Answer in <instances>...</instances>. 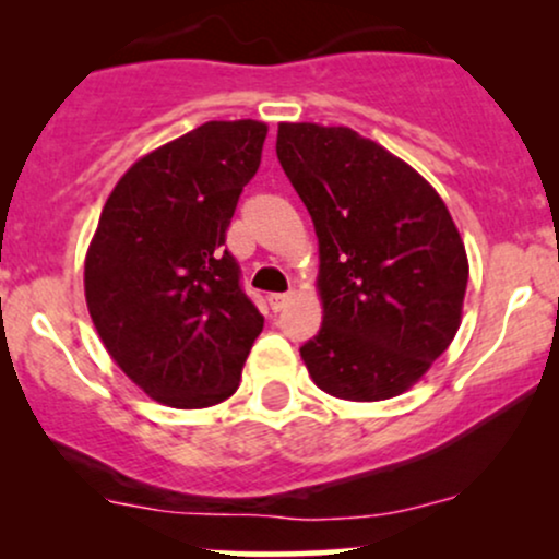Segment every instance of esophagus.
Segmentation results:
<instances>
[{"instance_id": "34e87169", "label": "esophagus", "mask_w": 559, "mask_h": 559, "mask_svg": "<svg viewBox=\"0 0 559 559\" xmlns=\"http://www.w3.org/2000/svg\"><path fill=\"white\" fill-rule=\"evenodd\" d=\"M288 299H292V292H275L267 297V305H271L273 312H281L288 305Z\"/></svg>"}]
</instances>
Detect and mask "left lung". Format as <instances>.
Segmentation results:
<instances>
[{
	"instance_id": "obj_1",
	"label": "left lung",
	"mask_w": 559,
	"mask_h": 559,
	"mask_svg": "<svg viewBox=\"0 0 559 559\" xmlns=\"http://www.w3.org/2000/svg\"><path fill=\"white\" fill-rule=\"evenodd\" d=\"M275 155L320 243L323 325L299 346L312 381L352 402L402 394L460 329L467 258L447 204L352 128L281 123Z\"/></svg>"
}]
</instances>
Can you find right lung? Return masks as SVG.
<instances>
[{"mask_svg": "<svg viewBox=\"0 0 559 559\" xmlns=\"http://www.w3.org/2000/svg\"><path fill=\"white\" fill-rule=\"evenodd\" d=\"M265 136L258 120H210L141 157L88 247L83 284L99 338L136 386L170 407L228 400L265 323L226 249Z\"/></svg>", "mask_w": 559, "mask_h": 559, "instance_id": "obj_1", "label": "right lung"}]
</instances>
